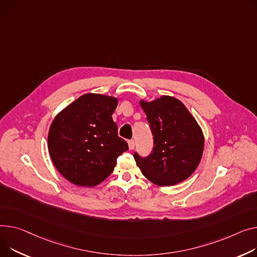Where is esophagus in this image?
I'll return each mask as SVG.
<instances>
[{
  "label": "esophagus",
  "mask_w": 257,
  "mask_h": 257,
  "mask_svg": "<svg viewBox=\"0 0 257 257\" xmlns=\"http://www.w3.org/2000/svg\"><path fill=\"white\" fill-rule=\"evenodd\" d=\"M128 147H129V150L132 151L134 149V141H128Z\"/></svg>",
  "instance_id": "34e87169"
}]
</instances>
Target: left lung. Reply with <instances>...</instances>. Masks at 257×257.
<instances>
[{
	"label": "left lung",
	"instance_id": "left-lung-1",
	"mask_svg": "<svg viewBox=\"0 0 257 257\" xmlns=\"http://www.w3.org/2000/svg\"><path fill=\"white\" fill-rule=\"evenodd\" d=\"M154 139L153 153L147 158L134 154L143 175L158 186H174L189 178L200 163L204 138L195 117L182 102L163 95L141 100Z\"/></svg>",
	"mask_w": 257,
	"mask_h": 257
}]
</instances>
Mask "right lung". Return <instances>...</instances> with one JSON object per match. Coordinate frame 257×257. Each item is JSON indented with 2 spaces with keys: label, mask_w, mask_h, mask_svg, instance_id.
<instances>
[{
  "label": "right lung",
  "mask_w": 257,
  "mask_h": 257,
  "mask_svg": "<svg viewBox=\"0 0 257 257\" xmlns=\"http://www.w3.org/2000/svg\"><path fill=\"white\" fill-rule=\"evenodd\" d=\"M117 103L115 97L88 93L54 118L47 136L48 152L58 172L70 183L90 188L99 185L128 150L111 117Z\"/></svg>",
  "instance_id": "obj_1"
}]
</instances>
